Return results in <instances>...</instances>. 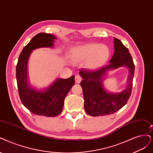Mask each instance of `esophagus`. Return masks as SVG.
<instances>
[{"label":"esophagus","instance_id":"esophagus-1","mask_svg":"<svg viewBox=\"0 0 153 153\" xmlns=\"http://www.w3.org/2000/svg\"><path fill=\"white\" fill-rule=\"evenodd\" d=\"M82 81V77L79 75H77L75 77V81L76 83H79Z\"/></svg>","mask_w":153,"mask_h":153}]
</instances>
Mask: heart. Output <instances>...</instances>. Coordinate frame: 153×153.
I'll use <instances>...</instances> for the list:
<instances>
[{
    "label": "heart",
    "instance_id": "1",
    "mask_svg": "<svg viewBox=\"0 0 153 153\" xmlns=\"http://www.w3.org/2000/svg\"><path fill=\"white\" fill-rule=\"evenodd\" d=\"M110 50L105 45L87 43L73 49L72 58L75 62H86L89 69H97L102 67L108 60Z\"/></svg>",
    "mask_w": 153,
    "mask_h": 153
}]
</instances>
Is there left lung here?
I'll use <instances>...</instances> for the list:
<instances>
[{"label":"left lung","instance_id":"1","mask_svg":"<svg viewBox=\"0 0 153 153\" xmlns=\"http://www.w3.org/2000/svg\"><path fill=\"white\" fill-rule=\"evenodd\" d=\"M114 48L109 65L94 71L82 69L79 72L83 79L80 84L84 94V109L89 115L98 117L114 114L122 108L131 97L135 68L132 56L128 48L115 38ZM123 66H126L129 72L126 88L118 94L106 92L102 84L103 76L108 70Z\"/></svg>","mask_w":153,"mask_h":153}]
</instances>
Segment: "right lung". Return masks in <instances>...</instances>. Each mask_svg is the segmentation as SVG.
<instances>
[{
    "label": "right lung",
    "mask_w": 153,
    "mask_h": 153,
    "mask_svg": "<svg viewBox=\"0 0 153 153\" xmlns=\"http://www.w3.org/2000/svg\"><path fill=\"white\" fill-rule=\"evenodd\" d=\"M56 37L51 34L38 33L25 46L19 56L16 65V80L22 103L33 114L45 117H55L62 111L64 99L74 85V76L57 79L52 85L43 91L32 88L28 82L27 64L33 50L52 47Z\"/></svg>",
    "instance_id": "add662e5"
}]
</instances>
